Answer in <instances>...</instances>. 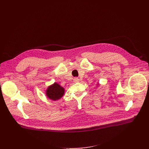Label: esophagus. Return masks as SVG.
<instances>
[{
    "label": "esophagus",
    "instance_id": "1",
    "mask_svg": "<svg viewBox=\"0 0 149 149\" xmlns=\"http://www.w3.org/2000/svg\"><path fill=\"white\" fill-rule=\"evenodd\" d=\"M79 81H80V80H79V78H74V82H75V83H78V82H79Z\"/></svg>",
    "mask_w": 149,
    "mask_h": 149
}]
</instances>
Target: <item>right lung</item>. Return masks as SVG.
I'll return each instance as SVG.
<instances>
[{"instance_id":"obj_1","label":"right lung","mask_w":149,"mask_h":149,"mask_svg":"<svg viewBox=\"0 0 149 149\" xmlns=\"http://www.w3.org/2000/svg\"><path fill=\"white\" fill-rule=\"evenodd\" d=\"M65 89L58 83H54L53 84L49 86L46 89V95L48 98L56 101L60 99L64 95Z\"/></svg>"}]
</instances>
